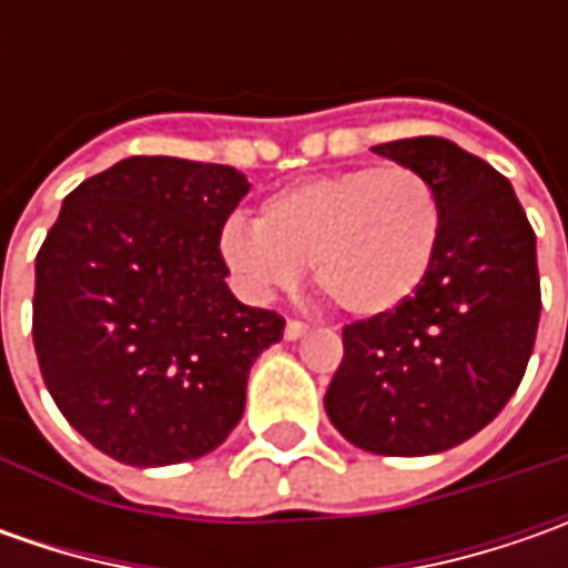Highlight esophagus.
<instances>
[{
	"label": "esophagus",
	"mask_w": 568,
	"mask_h": 568,
	"mask_svg": "<svg viewBox=\"0 0 568 568\" xmlns=\"http://www.w3.org/2000/svg\"><path fill=\"white\" fill-rule=\"evenodd\" d=\"M306 332H310V325H306V322H300V318H287V325H284V338L287 341L303 338Z\"/></svg>",
	"instance_id": "esophagus-1"
}]
</instances>
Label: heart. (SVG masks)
Segmentation results:
<instances>
[{"instance_id": "obj_1", "label": "heart", "mask_w": 568, "mask_h": 568, "mask_svg": "<svg viewBox=\"0 0 568 568\" xmlns=\"http://www.w3.org/2000/svg\"><path fill=\"white\" fill-rule=\"evenodd\" d=\"M436 186L410 166H354L281 189L258 224L230 221L221 252L252 296L313 268L316 291L347 316L373 318L417 294L443 240Z\"/></svg>"}]
</instances>
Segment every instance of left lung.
<instances>
[{"mask_svg":"<svg viewBox=\"0 0 568 568\" xmlns=\"http://www.w3.org/2000/svg\"><path fill=\"white\" fill-rule=\"evenodd\" d=\"M373 151L424 173L446 224L417 294L344 325L325 410L357 448L436 455L490 424L528 369L540 322L535 230L509 180L455 142L420 135Z\"/></svg>","mask_w":568,"mask_h":568,"instance_id":"obj_1","label":"left lung"}]
</instances>
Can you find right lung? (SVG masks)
I'll return each instance as SVG.
<instances>
[{
	"mask_svg": "<svg viewBox=\"0 0 568 568\" xmlns=\"http://www.w3.org/2000/svg\"><path fill=\"white\" fill-rule=\"evenodd\" d=\"M240 170L125 158L65 195L37 252L33 351L62 417L135 468L202 458L240 424L274 310L230 294Z\"/></svg>",
	"mask_w": 568,
	"mask_h": 568,
	"instance_id": "right-lung-1",
	"label": "right lung"
}]
</instances>
